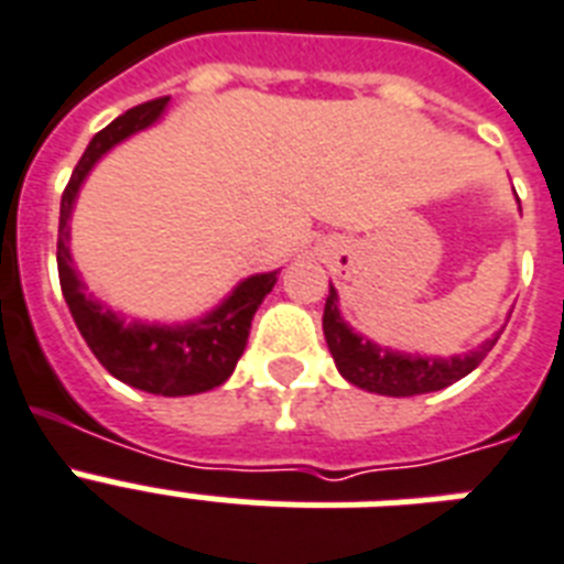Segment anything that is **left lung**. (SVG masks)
Wrapping results in <instances>:
<instances>
[{
	"instance_id": "left-lung-1",
	"label": "left lung",
	"mask_w": 564,
	"mask_h": 564,
	"mask_svg": "<svg viewBox=\"0 0 564 564\" xmlns=\"http://www.w3.org/2000/svg\"><path fill=\"white\" fill-rule=\"evenodd\" d=\"M324 338H327L338 373L347 382H354L365 391L386 393V397H414V393L441 391L457 379H464L466 373H473L498 341V336L489 338L473 354L452 356V359L393 354L388 347H379L368 338L356 336L354 329L341 322L338 295L333 286H329V297L324 304Z\"/></svg>"
}]
</instances>
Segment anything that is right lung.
I'll return each instance as SVG.
<instances>
[{
    "mask_svg": "<svg viewBox=\"0 0 564 564\" xmlns=\"http://www.w3.org/2000/svg\"><path fill=\"white\" fill-rule=\"evenodd\" d=\"M167 100L171 98H155L127 109L89 141L59 199L57 272L59 290L80 336L112 377L139 391L162 393V397H191V393L223 386L235 373L237 359L249 341L251 318L258 313L260 301L272 292L278 272L254 274L249 281H242L226 304L217 306L203 322L187 324V327H144V324H123L109 310H100L98 301L86 297L84 283L75 274L72 254H68V217H72L77 187L91 171V164L109 148H116L118 141L150 127L162 116Z\"/></svg>",
    "mask_w": 564,
    "mask_h": 564,
    "instance_id": "obj_1",
    "label": "right lung"
}]
</instances>
